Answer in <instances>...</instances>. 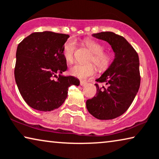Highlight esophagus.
Masks as SVG:
<instances>
[{
    "mask_svg": "<svg viewBox=\"0 0 159 159\" xmlns=\"http://www.w3.org/2000/svg\"><path fill=\"white\" fill-rule=\"evenodd\" d=\"M87 84V82H84V81H80V85H81V86H85V85Z\"/></svg>",
    "mask_w": 159,
    "mask_h": 159,
    "instance_id": "1",
    "label": "esophagus"
}]
</instances>
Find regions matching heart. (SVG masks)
<instances>
[{"mask_svg": "<svg viewBox=\"0 0 159 159\" xmlns=\"http://www.w3.org/2000/svg\"><path fill=\"white\" fill-rule=\"evenodd\" d=\"M84 45L89 50L93 55L89 61L95 63L98 70L103 72L111 66L113 61L112 54L104 52L105 48L98 41L92 39H85ZM77 47V42L74 39H69L64 43L63 47V56L67 63H72L75 59V53ZM95 66L93 64H76L70 69V73L80 79H86L95 72Z\"/></svg>", "mask_w": 159, "mask_h": 159, "instance_id": "heart-1", "label": "heart"}]
</instances>
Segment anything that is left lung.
Listing matches in <instances>:
<instances>
[{"label": "left lung", "mask_w": 159, "mask_h": 159, "mask_svg": "<svg viewBox=\"0 0 159 159\" xmlns=\"http://www.w3.org/2000/svg\"><path fill=\"white\" fill-rule=\"evenodd\" d=\"M93 36L107 41L115 53V59L98 79L106 87L97 88L96 96L86 102L88 112L99 120H112L123 115L132 104L141 83L139 55L123 36L113 32L93 34Z\"/></svg>", "instance_id": "obj_1"}]
</instances>
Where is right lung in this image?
<instances>
[{
	"label": "right lung",
	"mask_w": 159,
	"mask_h": 159,
	"mask_svg": "<svg viewBox=\"0 0 159 159\" xmlns=\"http://www.w3.org/2000/svg\"><path fill=\"white\" fill-rule=\"evenodd\" d=\"M69 37L52 31L35 32L18 45L16 82L25 102L34 109L44 112L57 109L67 98L69 87L80 85L77 78L61 75L67 69L63 47Z\"/></svg>",
	"instance_id": "add662e5"
}]
</instances>
